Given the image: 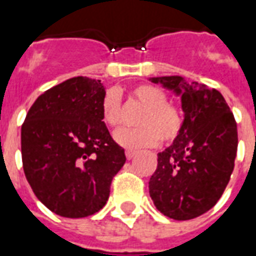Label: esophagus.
<instances>
[{
    "instance_id": "34e87169",
    "label": "esophagus",
    "mask_w": 256,
    "mask_h": 256,
    "mask_svg": "<svg viewBox=\"0 0 256 256\" xmlns=\"http://www.w3.org/2000/svg\"><path fill=\"white\" fill-rule=\"evenodd\" d=\"M136 154H137V152H136V150H126V158H128V160H130V159H133L134 156H136Z\"/></svg>"
}]
</instances>
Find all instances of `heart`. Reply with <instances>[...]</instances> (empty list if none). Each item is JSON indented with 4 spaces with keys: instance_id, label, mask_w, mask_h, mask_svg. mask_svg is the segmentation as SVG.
Returning a JSON list of instances; mask_svg holds the SVG:
<instances>
[{
    "instance_id": "obj_1",
    "label": "heart",
    "mask_w": 256,
    "mask_h": 256,
    "mask_svg": "<svg viewBox=\"0 0 256 256\" xmlns=\"http://www.w3.org/2000/svg\"><path fill=\"white\" fill-rule=\"evenodd\" d=\"M132 96L145 111L138 119L140 128H120L114 134L118 145L128 150L154 146L159 141L172 142L182 130L184 118L177 106L167 102L166 93L152 84H138L132 90ZM102 120L110 128L120 123V98L115 90L106 92L101 102Z\"/></svg>"
}]
</instances>
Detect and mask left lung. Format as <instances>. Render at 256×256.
Segmentation results:
<instances>
[{"label": "left lung", "mask_w": 256, "mask_h": 256, "mask_svg": "<svg viewBox=\"0 0 256 256\" xmlns=\"http://www.w3.org/2000/svg\"><path fill=\"white\" fill-rule=\"evenodd\" d=\"M150 82L181 97L184 123L172 144L158 154L150 194L162 214L193 220L220 200L234 168L237 124L218 90L182 76H156Z\"/></svg>", "instance_id": "left-lung-1"}]
</instances>
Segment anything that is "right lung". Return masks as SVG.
<instances>
[{
	"label": "right lung",
	"mask_w": 256,
	"mask_h": 256,
	"mask_svg": "<svg viewBox=\"0 0 256 256\" xmlns=\"http://www.w3.org/2000/svg\"><path fill=\"white\" fill-rule=\"evenodd\" d=\"M106 88L75 76L46 90L22 126V160L42 204L66 218L96 214L110 198L112 178L126 162L101 115Z\"/></svg>",
	"instance_id": "obj_1"
}]
</instances>
